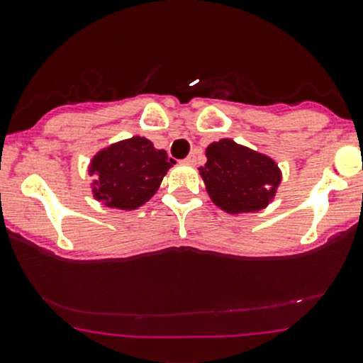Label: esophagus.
Returning a JSON list of instances; mask_svg holds the SVG:
<instances>
[{"instance_id":"1","label":"esophagus","mask_w":363,"mask_h":363,"mask_svg":"<svg viewBox=\"0 0 363 363\" xmlns=\"http://www.w3.org/2000/svg\"><path fill=\"white\" fill-rule=\"evenodd\" d=\"M199 154H200V150H193V152L189 154L188 157H186L184 163H188V164H195V163H196V160H199Z\"/></svg>"}]
</instances>
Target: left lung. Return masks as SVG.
<instances>
[{
    "mask_svg": "<svg viewBox=\"0 0 363 363\" xmlns=\"http://www.w3.org/2000/svg\"><path fill=\"white\" fill-rule=\"evenodd\" d=\"M200 167L211 200L230 214L255 213L275 196L280 170L271 157L225 138L206 150Z\"/></svg>",
    "mask_w": 363,
    "mask_h": 363,
    "instance_id": "1",
    "label": "left lung"
}]
</instances>
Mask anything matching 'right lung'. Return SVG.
<instances>
[{
    "label": "right lung",
    "instance_id": "right-lung-1",
    "mask_svg": "<svg viewBox=\"0 0 363 363\" xmlns=\"http://www.w3.org/2000/svg\"><path fill=\"white\" fill-rule=\"evenodd\" d=\"M174 163L164 150L154 149L147 138L133 136L101 150L92 160L94 195L108 207L136 209L157 191Z\"/></svg>",
    "mask_w": 363,
    "mask_h": 363
}]
</instances>
